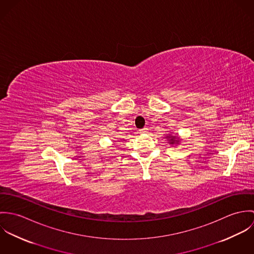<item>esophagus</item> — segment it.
I'll use <instances>...</instances> for the list:
<instances>
[{
    "mask_svg": "<svg viewBox=\"0 0 254 254\" xmlns=\"http://www.w3.org/2000/svg\"><path fill=\"white\" fill-rule=\"evenodd\" d=\"M147 128H143V129H140V133H146L147 132Z\"/></svg>",
    "mask_w": 254,
    "mask_h": 254,
    "instance_id": "1",
    "label": "esophagus"
}]
</instances>
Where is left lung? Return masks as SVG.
<instances>
[{
    "label": "left lung",
    "instance_id": "8db88e82",
    "mask_svg": "<svg viewBox=\"0 0 254 254\" xmlns=\"http://www.w3.org/2000/svg\"><path fill=\"white\" fill-rule=\"evenodd\" d=\"M167 138H170V137H167ZM175 138H176V137H174V136L171 137V139H170V141H169L170 144H175V142H176V141H175Z\"/></svg>",
    "mask_w": 254,
    "mask_h": 254
}]
</instances>
